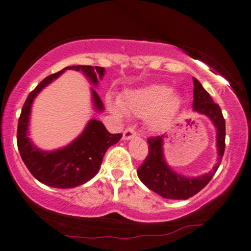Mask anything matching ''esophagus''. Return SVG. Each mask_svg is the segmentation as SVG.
<instances>
[{
  "label": "esophagus",
  "mask_w": 251,
  "mask_h": 251,
  "mask_svg": "<svg viewBox=\"0 0 251 251\" xmlns=\"http://www.w3.org/2000/svg\"><path fill=\"white\" fill-rule=\"evenodd\" d=\"M136 135V132L133 129L132 127H128L125 129V132H124L123 134V139L124 140H129V139H132L133 136Z\"/></svg>",
  "instance_id": "1"
}]
</instances>
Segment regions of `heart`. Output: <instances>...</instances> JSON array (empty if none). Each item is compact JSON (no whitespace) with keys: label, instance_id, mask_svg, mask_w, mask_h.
I'll list each match as a JSON object with an SVG mask.
<instances>
[{"label":"heart","instance_id":"1","mask_svg":"<svg viewBox=\"0 0 251 251\" xmlns=\"http://www.w3.org/2000/svg\"><path fill=\"white\" fill-rule=\"evenodd\" d=\"M180 98L164 84H149L125 91L119 102L109 100L107 106L113 115L123 117L124 112L136 117H146L151 129H158L175 116L179 109Z\"/></svg>","mask_w":251,"mask_h":251}]
</instances>
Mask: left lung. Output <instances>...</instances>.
Segmentation results:
<instances>
[{
    "instance_id": "1",
    "label": "left lung",
    "mask_w": 251,
    "mask_h": 251,
    "mask_svg": "<svg viewBox=\"0 0 251 251\" xmlns=\"http://www.w3.org/2000/svg\"><path fill=\"white\" fill-rule=\"evenodd\" d=\"M193 112L204 115L211 120L217 132L218 160L211 171L204 175L190 177L176 173L167 163L163 154L164 135L148 139V156L138 168V177L151 191L167 199L185 201L207 185L220 166L225 153L226 124L220 106L215 104L210 94L193 77Z\"/></svg>"
}]
</instances>
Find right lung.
I'll list each match as a JSON object with an SVG mask.
<instances>
[{"label":"right lung","mask_w":251,"mask_h":251,"mask_svg":"<svg viewBox=\"0 0 251 251\" xmlns=\"http://www.w3.org/2000/svg\"><path fill=\"white\" fill-rule=\"evenodd\" d=\"M69 69L81 72L94 87H98V80H102L105 74V69L97 66H69L61 72L47 76L28 94L22 109L17 129L18 151L25 166L40 183L58 189L75 188L96 176L105 151L123 136L111 134L102 122L90 119L77 138L65 147L54 151H43L28 138V125L34 98L44 88ZM91 103L95 111L103 112L104 105L94 88H91Z\"/></svg>","instance_id":"1"}]
</instances>
